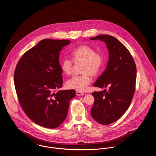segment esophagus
<instances>
[{"label": "esophagus", "mask_w": 156, "mask_h": 156, "mask_svg": "<svg viewBox=\"0 0 156 156\" xmlns=\"http://www.w3.org/2000/svg\"><path fill=\"white\" fill-rule=\"evenodd\" d=\"M76 95H77V96H83L85 94H84V93H83V92L77 91V92H76Z\"/></svg>", "instance_id": "obj_1"}]
</instances>
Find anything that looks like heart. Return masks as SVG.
Listing matches in <instances>:
<instances>
[{"instance_id": "heart-1", "label": "heart", "mask_w": 156, "mask_h": 156, "mask_svg": "<svg viewBox=\"0 0 156 156\" xmlns=\"http://www.w3.org/2000/svg\"><path fill=\"white\" fill-rule=\"evenodd\" d=\"M71 57L74 63H82L80 71L83 74L72 77L67 81L66 86L68 89L85 91L91 82L90 75L95 76L98 74L104 64V58L88 45H82L74 49L71 53ZM61 67L64 74L69 75L73 69V62L65 59L62 61Z\"/></svg>"}]
</instances>
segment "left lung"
Instances as JSON below:
<instances>
[{
  "instance_id": "obj_1",
  "label": "left lung",
  "mask_w": 156,
  "mask_h": 156,
  "mask_svg": "<svg viewBox=\"0 0 156 156\" xmlns=\"http://www.w3.org/2000/svg\"><path fill=\"white\" fill-rule=\"evenodd\" d=\"M105 43L109 50L106 69L94 83L106 91L92 93L95 100L90 109L92 118L98 123L108 125L120 118L130 106L135 90L136 67L128 49L115 37L99 35L90 38Z\"/></svg>"
}]
</instances>
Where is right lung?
Here are the masks:
<instances>
[{
  "instance_id": "1",
  "label": "right lung",
  "mask_w": 156,
  "mask_h": 156,
  "mask_svg": "<svg viewBox=\"0 0 156 156\" xmlns=\"http://www.w3.org/2000/svg\"><path fill=\"white\" fill-rule=\"evenodd\" d=\"M70 42L40 41L23 55L14 71V85L23 111L45 128H57L64 121L69 101L76 96L74 89L58 90L63 83L59 53Z\"/></svg>"
}]
</instances>
